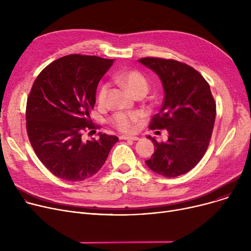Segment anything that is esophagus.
Segmentation results:
<instances>
[{"label":"esophagus","mask_w":251,"mask_h":251,"mask_svg":"<svg viewBox=\"0 0 251 251\" xmlns=\"http://www.w3.org/2000/svg\"><path fill=\"white\" fill-rule=\"evenodd\" d=\"M120 139H123V140H132V141H135V140H138L139 138L137 136H127V135H122L120 136Z\"/></svg>","instance_id":"esophagus-1"}]
</instances>
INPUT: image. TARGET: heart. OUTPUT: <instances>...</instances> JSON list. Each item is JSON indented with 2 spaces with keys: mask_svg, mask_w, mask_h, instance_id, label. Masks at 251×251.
Here are the masks:
<instances>
[{
  "mask_svg": "<svg viewBox=\"0 0 251 251\" xmlns=\"http://www.w3.org/2000/svg\"><path fill=\"white\" fill-rule=\"evenodd\" d=\"M115 80L120 84L126 86L135 96L146 95L149 90V82L147 78L137 70H127L118 73L115 76ZM110 84L108 82L102 83L98 90L97 100L100 104H104L107 101ZM143 115L139 112L133 113H117L111 118V124L121 132H132L136 124L141 120Z\"/></svg>",
  "mask_w": 251,
  "mask_h": 251,
  "instance_id": "b5f03b06",
  "label": "heart"
}]
</instances>
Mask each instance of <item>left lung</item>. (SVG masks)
I'll use <instances>...</instances> for the list:
<instances>
[{
	"label": "left lung",
	"instance_id": "left-lung-1",
	"mask_svg": "<svg viewBox=\"0 0 251 251\" xmlns=\"http://www.w3.org/2000/svg\"><path fill=\"white\" fill-rule=\"evenodd\" d=\"M142 65L160 77L165 97L160 113L150 128L166 129L168 140L157 142L148 167L154 173L173 178L193 169L204 155L216 120V102L209 84L191 66L172 59L141 58Z\"/></svg>",
	"mask_w": 251,
	"mask_h": 251
}]
</instances>
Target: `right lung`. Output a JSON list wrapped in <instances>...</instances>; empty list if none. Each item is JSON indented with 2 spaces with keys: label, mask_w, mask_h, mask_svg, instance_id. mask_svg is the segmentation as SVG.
Here are the masks:
<instances>
[{
  "label": "right lung",
  "mask_w": 251,
  "mask_h": 251,
  "mask_svg": "<svg viewBox=\"0 0 251 251\" xmlns=\"http://www.w3.org/2000/svg\"><path fill=\"white\" fill-rule=\"evenodd\" d=\"M113 62L68 55L48 65L33 82L26 103L27 135L39 161L63 180L77 182L97 174L119 140L101 132L98 139L82 137L98 128L89 113L98 84Z\"/></svg>",
  "instance_id": "right-lung-1"
}]
</instances>
